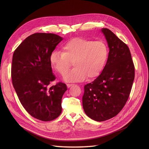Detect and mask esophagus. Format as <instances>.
<instances>
[{
  "label": "esophagus",
  "instance_id": "34e87169",
  "mask_svg": "<svg viewBox=\"0 0 149 149\" xmlns=\"http://www.w3.org/2000/svg\"><path fill=\"white\" fill-rule=\"evenodd\" d=\"M72 86H74V84H67V86L68 88H70V87H71Z\"/></svg>",
  "mask_w": 149,
  "mask_h": 149
}]
</instances>
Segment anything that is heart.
<instances>
[{
    "label": "heart",
    "instance_id": "heart-1",
    "mask_svg": "<svg viewBox=\"0 0 149 149\" xmlns=\"http://www.w3.org/2000/svg\"><path fill=\"white\" fill-rule=\"evenodd\" d=\"M109 57V48L102 40L86 38H74L63 45L62 52L54 51L50 63L60 75L64 74L71 67L74 68L63 76L67 82L82 81L98 77L102 71Z\"/></svg>",
    "mask_w": 149,
    "mask_h": 149
}]
</instances>
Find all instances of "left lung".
<instances>
[{"mask_svg": "<svg viewBox=\"0 0 149 149\" xmlns=\"http://www.w3.org/2000/svg\"><path fill=\"white\" fill-rule=\"evenodd\" d=\"M102 32L110 49L108 59L101 74L84 86L82 105L86 114L97 121L117 116L129 99L135 68L130 49L112 31Z\"/></svg>", "mask_w": 149, "mask_h": 149, "instance_id": "obj_1", "label": "left lung"}]
</instances>
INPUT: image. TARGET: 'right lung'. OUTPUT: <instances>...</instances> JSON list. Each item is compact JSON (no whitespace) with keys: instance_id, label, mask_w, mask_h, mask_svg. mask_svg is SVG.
Returning a JSON list of instances; mask_svg holds the SVG:
<instances>
[{"instance_id":"obj_1","label":"right lung","mask_w":149,"mask_h":149,"mask_svg":"<svg viewBox=\"0 0 149 149\" xmlns=\"http://www.w3.org/2000/svg\"><path fill=\"white\" fill-rule=\"evenodd\" d=\"M62 39L54 33H33L18 46L13 55V87L26 111L41 121L54 120L62 111V97L67 88L61 82L50 86L56 78L49 58Z\"/></svg>"}]
</instances>
